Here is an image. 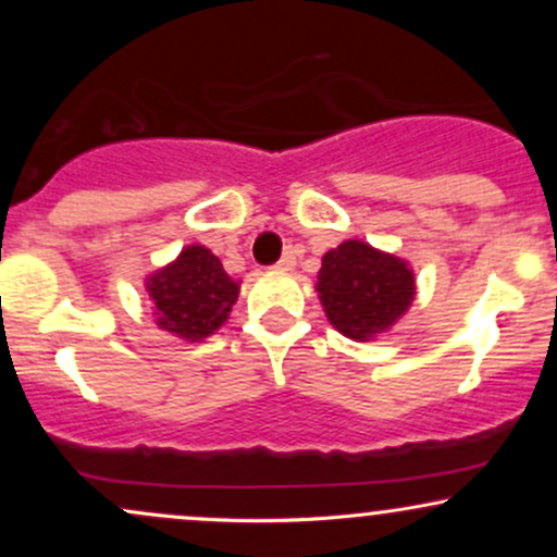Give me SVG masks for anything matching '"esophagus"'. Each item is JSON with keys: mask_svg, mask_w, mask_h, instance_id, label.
<instances>
[{"mask_svg": "<svg viewBox=\"0 0 557 557\" xmlns=\"http://www.w3.org/2000/svg\"><path fill=\"white\" fill-rule=\"evenodd\" d=\"M293 267H296V253H293V251H285L283 257H280V261H277V270L290 272Z\"/></svg>", "mask_w": 557, "mask_h": 557, "instance_id": "obj_1", "label": "esophagus"}]
</instances>
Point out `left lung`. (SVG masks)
Segmentation results:
<instances>
[{
	"mask_svg": "<svg viewBox=\"0 0 557 557\" xmlns=\"http://www.w3.org/2000/svg\"><path fill=\"white\" fill-rule=\"evenodd\" d=\"M317 293L330 324L350 341H374L406 314L417 296L408 261L345 240L324 253Z\"/></svg>",
	"mask_w": 557,
	"mask_h": 557,
	"instance_id": "obj_1",
	"label": "left lung"
}]
</instances>
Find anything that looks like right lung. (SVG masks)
Masks as SVG:
<instances>
[{
    "instance_id": "right-lung-1",
    "label": "right lung",
    "mask_w": 557,
    "mask_h": 557,
    "mask_svg": "<svg viewBox=\"0 0 557 557\" xmlns=\"http://www.w3.org/2000/svg\"><path fill=\"white\" fill-rule=\"evenodd\" d=\"M159 330L198 343L227 322L240 283L222 270V261L203 246H185L172 264L146 277Z\"/></svg>"
}]
</instances>
